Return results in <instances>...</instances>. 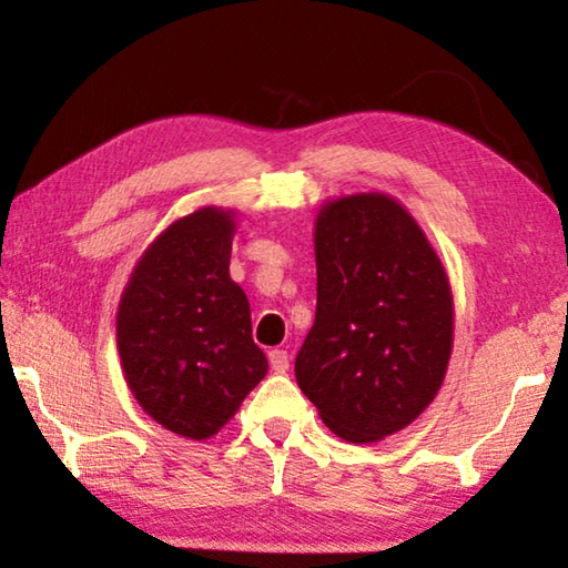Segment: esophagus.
Returning <instances> with one entry per match:
<instances>
[{
  "instance_id": "esophagus-1",
  "label": "esophagus",
  "mask_w": 568,
  "mask_h": 568,
  "mask_svg": "<svg viewBox=\"0 0 568 568\" xmlns=\"http://www.w3.org/2000/svg\"><path fill=\"white\" fill-rule=\"evenodd\" d=\"M267 361H271V368L275 373H285L287 368H291V355H287V351L275 348V351L267 353Z\"/></svg>"
}]
</instances>
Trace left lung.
<instances>
[{
  "label": "left lung",
  "mask_w": 568,
  "mask_h": 568,
  "mask_svg": "<svg viewBox=\"0 0 568 568\" xmlns=\"http://www.w3.org/2000/svg\"><path fill=\"white\" fill-rule=\"evenodd\" d=\"M318 305L297 386L335 436L373 444L416 420L444 386L454 295L434 245L386 192L323 203Z\"/></svg>",
  "instance_id": "8db88e82"
}]
</instances>
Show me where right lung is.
<instances>
[{
  "instance_id": "right-lung-1",
  "label": "right lung",
  "mask_w": 568,
  "mask_h": 568,
  "mask_svg": "<svg viewBox=\"0 0 568 568\" xmlns=\"http://www.w3.org/2000/svg\"><path fill=\"white\" fill-rule=\"evenodd\" d=\"M237 213L200 207L152 240L124 285L118 351L124 381L152 420L205 440L265 378L250 303L230 277Z\"/></svg>"
}]
</instances>
